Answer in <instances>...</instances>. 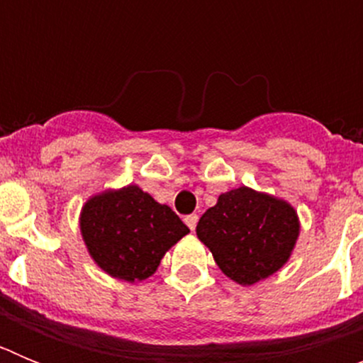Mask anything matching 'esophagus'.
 I'll return each instance as SVG.
<instances>
[{
	"mask_svg": "<svg viewBox=\"0 0 363 363\" xmlns=\"http://www.w3.org/2000/svg\"><path fill=\"white\" fill-rule=\"evenodd\" d=\"M185 223H187V227L191 230L196 229V225H198V214H189V216H185Z\"/></svg>",
	"mask_w": 363,
	"mask_h": 363,
	"instance_id": "obj_1",
	"label": "esophagus"
}]
</instances>
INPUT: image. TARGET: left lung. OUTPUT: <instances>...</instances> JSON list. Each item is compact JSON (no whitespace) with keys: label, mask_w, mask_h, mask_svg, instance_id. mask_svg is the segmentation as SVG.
Wrapping results in <instances>:
<instances>
[{"label":"left lung","mask_w":363,"mask_h":363,"mask_svg":"<svg viewBox=\"0 0 363 363\" xmlns=\"http://www.w3.org/2000/svg\"><path fill=\"white\" fill-rule=\"evenodd\" d=\"M298 233L296 211L287 201L249 187L220 194L196 225L198 238L221 272L240 285H252L281 269Z\"/></svg>","instance_id":"1"}]
</instances>
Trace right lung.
Listing matches in <instances>:
<instances>
[{
  "label": "right lung",
  "instance_id": "add662e5",
  "mask_svg": "<svg viewBox=\"0 0 363 363\" xmlns=\"http://www.w3.org/2000/svg\"><path fill=\"white\" fill-rule=\"evenodd\" d=\"M83 240L107 274L125 281L145 280L189 227L138 185L105 191L83 205Z\"/></svg>",
  "mask_w": 363,
  "mask_h": 363
}]
</instances>
